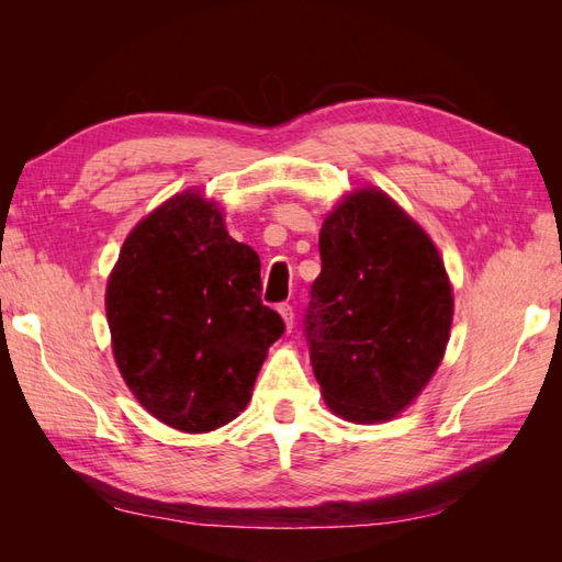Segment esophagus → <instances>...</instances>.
<instances>
[{
  "label": "esophagus",
  "instance_id": "34e87169",
  "mask_svg": "<svg viewBox=\"0 0 562 562\" xmlns=\"http://www.w3.org/2000/svg\"><path fill=\"white\" fill-rule=\"evenodd\" d=\"M279 314L283 316V323H285V330H293V318H295V314H293V307L288 302H283V304H279Z\"/></svg>",
  "mask_w": 562,
  "mask_h": 562
}]
</instances>
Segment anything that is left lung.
<instances>
[{"label":"left lung","instance_id":"8db88e82","mask_svg":"<svg viewBox=\"0 0 562 562\" xmlns=\"http://www.w3.org/2000/svg\"><path fill=\"white\" fill-rule=\"evenodd\" d=\"M304 310L321 394L359 424L398 415L446 353L452 288L427 234L378 190L349 194L318 234Z\"/></svg>","mask_w":562,"mask_h":562}]
</instances>
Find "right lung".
<instances>
[{
    "instance_id": "add662e5",
    "label": "right lung",
    "mask_w": 562,
    "mask_h": 562,
    "mask_svg": "<svg viewBox=\"0 0 562 562\" xmlns=\"http://www.w3.org/2000/svg\"><path fill=\"white\" fill-rule=\"evenodd\" d=\"M260 291L258 252L232 239L199 192L166 201L128 234L105 307L116 366L147 413L203 434L244 411L285 330Z\"/></svg>"
}]
</instances>
